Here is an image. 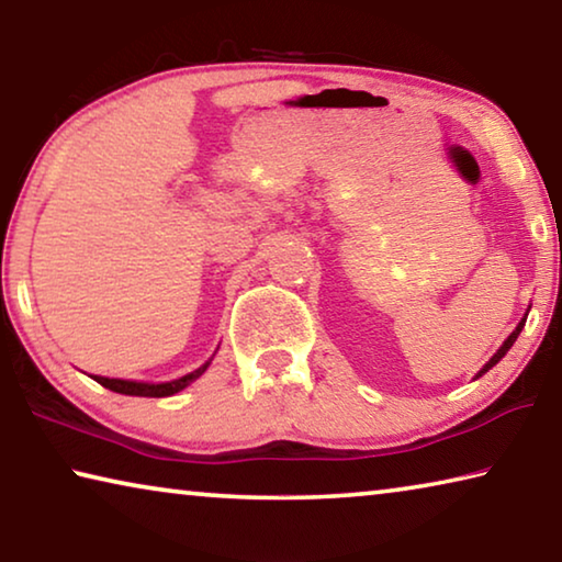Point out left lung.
Listing matches in <instances>:
<instances>
[{"mask_svg": "<svg viewBox=\"0 0 562 562\" xmlns=\"http://www.w3.org/2000/svg\"><path fill=\"white\" fill-rule=\"evenodd\" d=\"M522 325H526V319H520V322H518V327H516V329H513V331H510V337H508V339H506V341H503V347H501V349H498V351H496V355H493V357H491V359H488V364H486V367H483V369H481V372H479V376H483V374H486V372H488V369H491V367H496V364H498V361H501V359H503V357H506V351H508V349H510V347H513V341H516V339H518V335H520V329H522Z\"/></svg>", "mask_w": 562, "mask_h": 562, "instance_id": "8db88e82", "label": "left lung"}]
</instances>
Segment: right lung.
Instances as JSON below:
<instances>
[{"mask_svg":"<svg viewBox=\"0 0 562 562\" xmlns=\"http://www.w3.org/2000/svg\"><path fill=\"white\" fill-rule=\"evenodd\" d=\"M207 364L211 361H205V364L201 369H195V372H190L186 376L176 379V382H166V384H144V382H126V379H109V376H93L101 386L111 389V392L116 394H126V396H154V398H160V396H170L180 392V389H186L190 382H195L198 376H201Z\"/></svg>","mask_w":562,"mask_h":562,"instance_id":"right-lung-1","label":"right lung"}]
</instances>
